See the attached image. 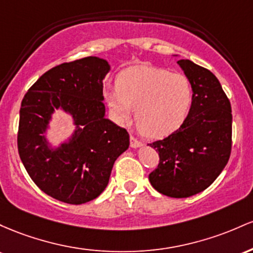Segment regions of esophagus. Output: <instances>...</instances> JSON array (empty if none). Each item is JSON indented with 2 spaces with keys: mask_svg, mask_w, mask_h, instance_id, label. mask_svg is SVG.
Here are the masks:
<instances>
[{
  "mask_svg": "<svg viewBox=\"0 0 253 253\" xmlns=\"http://www.w3.org/2000/svg\"><path fill=\"white\" fill-rule=\"evenodd\" d=\"M130 146H131L132 148H138V147H142V142L134 137V136H130Z\"/></svg>",
  "mask_w": 253,
  "mask_h": 253,
  "instance_id": "esophagus-1",
  "label": "esophagus"
}]
</instances>
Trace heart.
Instances as JSON below:
<instances>
[{"mask_svg":"<svg viewBox=\"0 0 253 253\" xmlns=\"http://www.w3.org/2000/svg\"><path fill=\"white\" fill-rule=\"evenodd\" d=\"M105 99L118 122H126L135 109L140 130L149 137H164L183 126L194 103L188 76L149 65H136L117 79V88Z\"/></svg>","mask_w":253,"mask_h":253,"instance_id":"1","label":"heart"}]
</instances>
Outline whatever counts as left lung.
Segmentation results:
<instances>
[{"mask_svg":"<svg viewBox=\"0 0 253 253\" xmlns=\"http://www.w3.org/2000/svg\"><path fill=\"white\" fill-rule=\"evenodd\" d=\"M194 87L188 118L167 137L149 143L159 165L149 174L160 194L185 198L211 186L232 150V109L216 76L190 59L178 61Z\"/></svg>","mask_w":253,"mask_h":253,"instance_id":"obj_1","label":"left lung"}]
</instances>
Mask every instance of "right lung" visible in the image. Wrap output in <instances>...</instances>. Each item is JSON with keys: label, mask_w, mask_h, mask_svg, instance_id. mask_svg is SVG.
Wrapping results in <instances>:
<instances>
[{"label": "right lung", "mask_w": 253, "mask_h": 253, "mask_svg": "<svg viewBox=\"0 0 253 253\" xmlns=\"http://www.w3.org/2000/svg\"><path fill=\"white\" fill-rule=\"evenodd\" d=\"M105 59L84 57L51 68L21 101L18 150L35 184L55 200L82 204L106 188L116 159L129 147V134L105 118ZM69 112L77 130L67 144L50 150L44 132L55 108Z\"/></svg>", "instance_id": "right-lung-1"}]
</instances>
